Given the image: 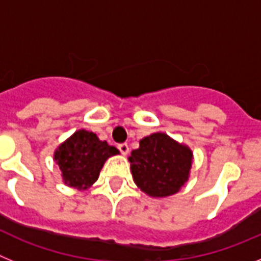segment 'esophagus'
Returning a JSON list of instances; mask_svg holds the SVG:
<instances>
[{"mask_svg":"<svg viewBox=\"0 0 261 261\" xmlns=\"http://www.w3.org/2000/svg\"><path fill=\"white\" fill-rule=\"evenodd\" d=\"M117 149H119L120 153L124 154V155H126V154L129 153L128 144H119V145H117Z\"/></svg>","mask_w":261,"mask_h":261,"instance_id":"34e87169","label":"esophagus"}]
</instances>
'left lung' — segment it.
I'll list each match as a JSON object with an SVG mask.
<instances>
[{
	"label": "left lung",
	"mask_w": 261,
	"mask_h": 261,
	"mask_svg": "<svg viewBox=\"0 0 261 261\" xmlns=\"http://www.w3.org/2000/svg\"><path fill=\"white\" fill-rule=\"evenodd\" d=\"M192 150L166 133H153L140 141L129 156L133 180L151 197H167L179 192L190 177Z\"/></svg>",
	"instance_id": "1"
}]
</instances>
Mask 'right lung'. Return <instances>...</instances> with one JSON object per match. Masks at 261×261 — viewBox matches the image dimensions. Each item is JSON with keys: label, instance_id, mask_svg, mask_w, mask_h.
I'll return each instance as SVG.
<instances>
[{"label": "right lung", "instance_id": "right-lung-1", "mask_svg": "<svg viewBox=\"0 0 261 261\" xmlns=\"http://www.w3.org/2000/svg\"><path fill=\"white\" fill-rule=\"evenodd\" d=\"M116 154V147L100 141L95 133L80 129L57 147L53 159L61 170L64 183L85 191L98 180L106 161Z\"/></svg>", "mask_w": 261, "mask_h": 261}]
</instances>
